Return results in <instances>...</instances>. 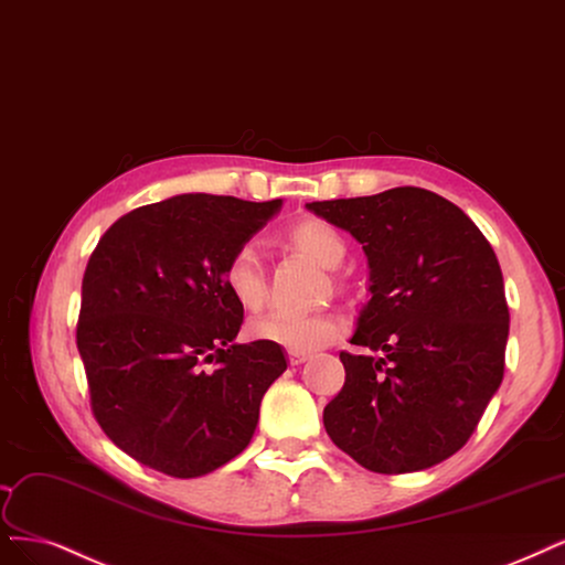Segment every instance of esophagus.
Masks as SVG:
<instances>
[{
    "label": "esophagus",
    "instance_id": "34e87169",
    "mask_svg": "<svg viewBox=\"0 0 565 565\" xmlns=\"http://www.w3.org/2000/svg\"><path fill=\"white\" fill-rule=\"evenodd\" d=\"M287 358H289V364H301L310 358V353H306V350H289Z\"/></svg>",
    "mask_w": 565,
    "mask_h": 565
}]
</instances>
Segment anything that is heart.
I'll use <instances>...</instances> for the list:
<instances>
[{"mask_svg":"<svg viewBox=\"0 0 565 565\" xmlns=\"http://www.w3.org/2000/svg\"><path fill=\"white\" fill-rule=\"evenodd\" d=\"M282 243L299 249L322 268H337L345 257L341 231L320 217H303L282 231ZM224 287L241 308L259 310L266 301V274L259 252L241 245L224 264ZM252 339L276 343L289 350H313L332 341L341 332V322L327 313H274L257 316L247 324Z\"/></svg>","mask_w":565,"mask_h":565,"instance_id":"heart-1","label":"heart"}]
</instances>
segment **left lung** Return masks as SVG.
I'll return each instance as SVG.
<instances>
[{
	"mask_svg": "<svg viewBox=\"0 0 565 565\" xmlns=\"http://www.w3.org/2000/svg\"><path fill=\"white\" fill-rule=\"evenodd\" d=\"M306 207L362 243L372 299L350 343L381 353L339 355L345 383L324 430L372 472L433 468L468 444L502 383L510 308L495 252L418 186Z\"/></svg>",
	"mask_w": 565,
	"mask_h": 565,
	"instance_id": "1",
	"label": "left lung"
}]
</instances>
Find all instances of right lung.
Returning <instances> with one entry per match:
<instances>
[{"instance_id": "right-lung-1", "label": "right lung", "mask_w": 565, "mask_h": 565, "mask_svg": "<svg viewBox=\"0 0 565 565\" xmlns=\"http://www.w3.org/2000/svg\"><path fill=\"white\" fill-rule=\"evenodd\" d=\"M182 193L116 220L82 282L76 348L95 420L130 458L191 479L249 444L282 348L236 343L243 308L224 264L280 210Z\"/></svg>"}]
</instances>
